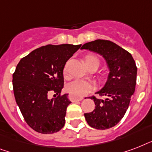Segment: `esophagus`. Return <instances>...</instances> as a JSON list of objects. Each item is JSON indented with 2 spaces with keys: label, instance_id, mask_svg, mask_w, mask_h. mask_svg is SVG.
<instances>
[{
  "label": "esophagus",
  "instance_id": "obj_1",
  "mask_svg": "<svg viewBox=\"0 0 152 152\" xmlns=\"http://www.w3.org/2000/svg\"><path fill=\"white\" fill-rule=\"evenodd\" d=\"M69 99L71 100V101H81V100H83L84 98L78 97V96H76V95L70 94V95H69Z\"/></svg>",
  "mask_w": 152,
  "mask_h": 152
}]
</instances>
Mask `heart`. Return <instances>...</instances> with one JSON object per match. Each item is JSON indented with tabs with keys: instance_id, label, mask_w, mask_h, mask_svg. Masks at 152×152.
<instances>
[{
	"instance_id": "b5f03b06",
	"label": "heart",
	"mask_w": 152,
	"mask_h": 152,
	"mask_svg": "<svg viewBox=\"0 0 152 152\" xmlns=\"http://www.w3.org/2000/svg\"><path fill=\"white\" fill-rule=\"evenodd\" d=\"M84 63L87 67H89L91 64H97L99 67V60L94 55H88L84 57ZM67 73H68L67 65H64V69H63V74L64 76H67ZM92 88L93 86L90 82L83 80H74L72 83H69L67 86V90L69 93H71L72 95H78V96L86 95L92 90Z\"/></svg>"
}]
</instances>
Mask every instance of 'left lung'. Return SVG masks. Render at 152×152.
Returning <instances> with one entry per match:
<instances>
[{
    "label": "left lung",
    "instance_id": "left-lung-1",
    "mask_svg": "<svg viewBox=\"0 0 152 152\" xmlns=\"http://www.w3.org/2000/svg\"><path fill=\"white\" fill-rule=\"evenodd\" d=\"M82 50L94 51L106 59L110 74L104 88L98 91L105 99L91 96L95 109L84 113L87 122L96 129H107L115 126L129 108L137 83V68L130 53L113 42L103 39L85 43Z\"/></svg>",
    "mask_w": 152,
    "mask_h": 152
}]
</instances>
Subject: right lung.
Instances as JSON below:
<instances>
[{"instance_id":"right-lung-1","label":"right lung","mask_w":152,"mask_h":152,"mask_svg":"<svg viewBox=\"0 0 152 152\" xmlns=\"http://www.w3.org/2000/svg\"><path fill=\"white\" fill-rule=\"evenodd\" d=\"M81 45H47L31 52L18 63L12 75L15 102L27 124L42 134L58 132L64 127L67 107L71 101L61 95L63 69ZM55 98L49 100L48 95Z\"/></svg>"}]
</instances>
